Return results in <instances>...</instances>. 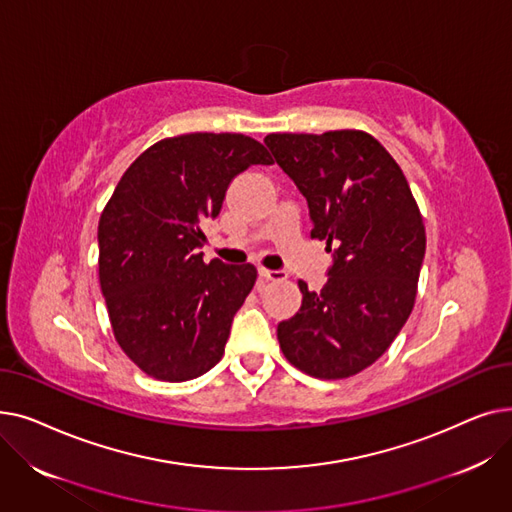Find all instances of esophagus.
<instances>
[{"label":"esophagus","mask_w":512,"mask_h":512,"mask_svg":"<svg viewBox=\"0 0 512 512\" xmlns=\"http://www.w3.org/2000/svg\"><path fill=\"white\" fill-rule=\"evenodd\" d=\"M259 276L265 280H274V282L288 278V274L284 270H265V267H259Z\"/></svg>","instance_id":"34e87169"}]
</instances>
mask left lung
I'll return each mask as SVG.
<instances>
[{
    "mask_svg": "<svg viewBox=\"0 0 512 512\" xmlns=\"http://www.w3.org/2000/svg\"><path fill=\"white\" fill-rule=\"evenodd\" d=\"M265 145L307 199L311 238L334 251L324 288L299 282L303 303L278 324L280 348L313 378H351L388 351L413 311L425 257L419 207L392 155L363 130L267 134Z\"/></svg>",
    "mask_w": 512,
    "mask_h": 512,
    "instance_id": "obj_1",
    "label": "left lung"
}]
</instances>
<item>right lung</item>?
<instances>
[{
  "label": "right lung",
  "mask_w": 512,
  "mask_h": 512,
  "mask_svg": "<svg viewBox=\"0 0 512 512\" xmlns=\"http://www.w3.org/2000/svg\"><path fill=\"white\" fill-rule=\"evenodd\" d=\"M253 164L274 161L245 134L164 139L132 161L101 213L99 282L112 330L128 359L155 380L199 378L224 355L257 270L205 263L199 249L230 182Z\"/></svg>",
  "instance_id": "right-lung-1"
}]
</instances>
